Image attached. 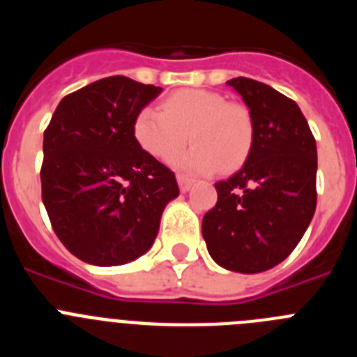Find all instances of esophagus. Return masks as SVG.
<instances>
[{"label": "esophagus", "instance_id": "esophagus-1", "mask_svg": "<svg viewBox=\"0 0 357 357\" xmlns=\"http://www.w3.org/2000/svg\"><path fill=\"white\" fill-rule=\"evenodd\" d=\"M176 181H178V188H181V191H189V188L193 185V178H189V176L185 175H178L176 176Z\"/></svg>", "mask_w": 357, "mask_h": 357}]
</instances>
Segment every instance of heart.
<instances>
[{
    "instance_id": "1",
    "label": "heart",
    "mask_w": 357,
    "mask_h": 357,
    "mask_svg": "<svg viewBox=\"0 0 357 357\" xmlns=\"http://www.w3.org/2000/svg\"><path fill=\"white\" fill-rule=\"evenodd\" d=\"M189 135L193 146L173 162L189 173L232 172L250 153L254 123L245 105L206 89L169 94L162 110L144 107L134 119V137L146 153L172 160Z\"/></svg>"
}]
</instances>
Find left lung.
<instances>
[{
    "instance_id": "left-lung-1",
    "label": "left lung",
    "mask_w": 357,
    "mask_h": 357,
    "mask_svg": "<svg viewBox=\"0 0 357 357\" xmlns=\"http://www.w3.org/2000/svg\"><path fill=\"white\" fill-rule=\"evenodd\" d=\"M227 84L250 109L254 141L243 168L214 184L218 202L202 234L220 266L259 273L291 254L313 218L317 143L291 98L252 78Z\"/></svg>"
}]
</instances>
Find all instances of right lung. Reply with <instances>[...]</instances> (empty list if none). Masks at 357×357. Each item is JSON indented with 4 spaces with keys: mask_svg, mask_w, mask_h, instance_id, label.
Masks as SVG:
<instances>
[{
    "mask_svg": "<svg viewBox=\"0 0 357 357\" xmlns=\"http://www.w3.org/2000/svg\"><path fill=\"white\" fill-rule=\"evenodd\" d=\"M160 87L107 77L62 98L44 130L43 204L78 259L118 266L143 255L162 211L178 197L175 173L134 137V119Z\"/></svg>",
    "mask_w": 357,
    "mask_h": 357,
    "instance_id": "1",
    "label": "right lung"
}]
</instances>
